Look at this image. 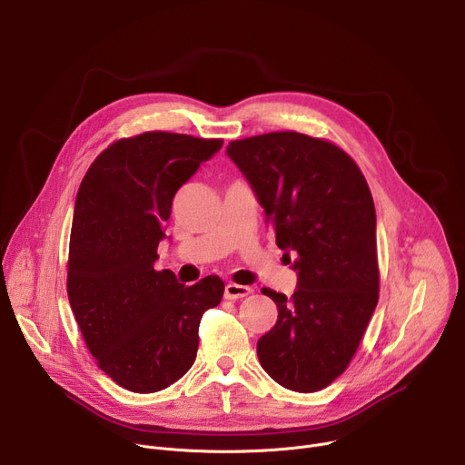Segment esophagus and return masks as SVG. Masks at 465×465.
Wrapping results in <instances>:
<instances>
[{"mask_svg":"<svg viewBox=\"0 0 465 465\" xmlns=\"http://www.w3.org/2000/svg\"><path fill=\"white\" fill-rule=\"evenodd\" d=\"M252 290L249 286H241V284H235V282H230L226 284L224 288V297L230 299V301H235V299H242L249 295Z\"/></svg>","mask_w":465,"mask_h":465,"instance_id":"1","label":"esophagus"}]
</instances>
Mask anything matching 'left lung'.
I'll return each mask as SVG.
<instances>
[{"label": "left lung", "mask_w": 465, "mask_h": 465, "mask_svg": "<svg viewBox=\"0 0 465 465\" xmlns=\"http://www.w3.org/2000/svg\"><path fill=\"white\" fill-rule=\"evenodd\" d=\"M230 159L252 184L276 244L295 251L292 297L263 288L278 308L258 340L265 372L316 392L346 372L380 297L376 209L368 183L336 143L282 131L233 140Z\"/></svg>", "instance_id": "8db88e82"}]
</instances>
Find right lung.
<instances>
[{"label": "right lung", "mask_w": 465, "mask_h": 465, "mask_svg": "<svg viewBox=\"0 0 465 465\" xmlns=\"http://www.w3.org/2000/svg\"><path fill=\"white\" fill-rule=\"evenodd\" d=\"M221 138L149 131L110 143L84 175L74 203L67 293L89 353L117 385L157 392L189 372L198 327L224 282L193 286L154 262L183 183Z\"/></svg>", "instance_id": "obj_1"}]
</instances>
